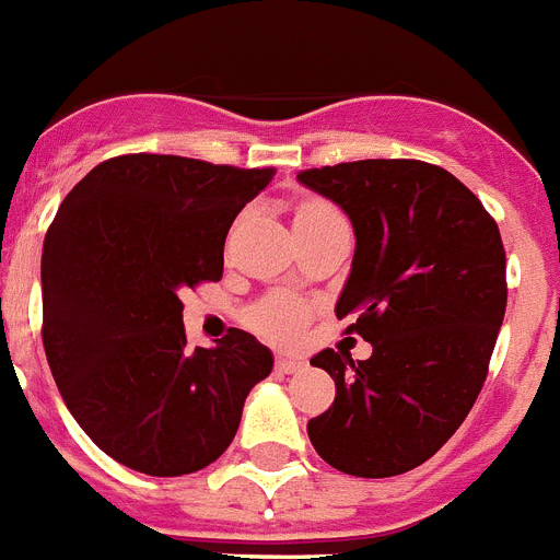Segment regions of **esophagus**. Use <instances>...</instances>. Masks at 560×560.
<instances>
[{
  "instance_id": "obj_1",
  "label": "esophagus",
  "mask_w": 560,
  "mask_h": 560,
  "mask_svg": "<svg viewBox=\"0 0 560 560\" xmlns=\"http://www.w3.org/2000/svg\"><path fill=\"white\" fill-rule=\"evenodd\" d=\"M305 366V363L300 361V358H289V355H277L275 361V369L277 372H283V374H291V372H300V369Z\"/></svg>"
}]
</instances>
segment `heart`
<instances>
[{
  "label": "heart",
  "instance_id": "obj_1",
  "mask_svg": "<svg viewBox=\"0 0 560 560\" xmlns=\"http://www.w3.org/2000/svg\"><path fill=\"white\" fill-rule=\"evenodd\" d=\"M332 217H341V213L330 202H325V199H305V202L296 205L294 224L325 222V219ZM246 322H249L253 330L271 338V341L291 343L300 338L302 327H305L307 307L289 294H271L246 314Z\"/></svg>",
  "mask_w": 560,
  "mask_h": 560
}]
</instances>
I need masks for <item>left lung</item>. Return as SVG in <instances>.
<instances>
[{"label":"left lung","mask_w":560,"mask_h":560,"mask_svg":"<svg viewBox=\"0 0 560 560\" xmlns=\"http://www.w3.org/2000/svg\"><path fill=\"white\" fill-rule=\"evenodd\" d=\"M302 186L332 199L355 230L336 316L372 358L322 350L311 363L336 399L307 422L316 453L343 475L392 478L433 458L460 428L489 374L505 316L500 228L447 168L355 161L307 168Z\"/></svg>","instance_id":"1"}]
</instances>
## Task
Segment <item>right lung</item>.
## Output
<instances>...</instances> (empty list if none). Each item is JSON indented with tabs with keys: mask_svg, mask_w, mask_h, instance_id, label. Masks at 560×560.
I'll return each instance as SVG.
<instances>
[{
	"mask_svg": "<svg viewBox=\"0 0 560 560\" xmlns=\"http://www.w3.org/2000/svg\"><path fill=\"white\" fill-rule=\"evenodd\" d=\"M275 168L119 155L60 202L40 258L44 350L66 408L113 460L152 478L230 447L271 352L230 327L188 350L186 289L222 280L224 238Z\"/></svg>",
	"mask_w": 560,
	"mask_h": 560,
	"instance_id": "right-lung-1",
	"label": "right lung"
}]
</instances>
